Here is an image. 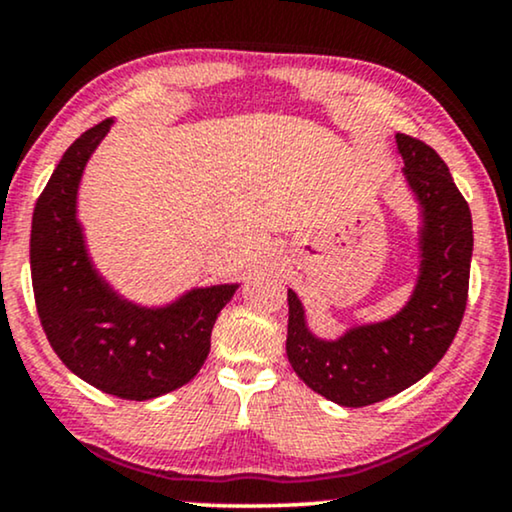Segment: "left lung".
<instances>
[{
    "mask_svg": "<svg viewBox=\"0 0 512 512\" xmlns=\"http://www.w3.org/2000/svg\"><path fill=\"white\" fill-rule=\"evenodd\" d=\"M404 177L416 193L420 274L411 300L380 323L321 340L307 328L302 302L288 290L286 352L293 371L340 406H368L418 383L454 342L468 304L472 217L449 167L425 141L397 134Z\"/></svg>",
    "mask_w": 512,
    "mask_h": 512,
    "instance_id": "8db88e82",
    "label": "left lung"
}]
</instances>
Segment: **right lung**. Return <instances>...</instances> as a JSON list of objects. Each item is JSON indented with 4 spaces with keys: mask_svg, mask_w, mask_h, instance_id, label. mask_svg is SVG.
<instances>
[{
    "mask_svg": "<svg viewBox=\"0 0 512 512\" xmlns=\"http://www.w3.org/2000/svg\"><path fill=\"white\" fill-rule=\"evenodd\" d=\"M113 120L75 139L37 198L30 271L37 314L58 359L84 383L120 399L160 397L193 380L210 354L219 312L234 283L193 288L167 307H139L94 269L77 222V186Z\"/></svg>",
    "mask_w": 512,
    "mask_h": 512,
    "instance_id": "obj_1",
    "label": "right lung"
}]
</instances>
